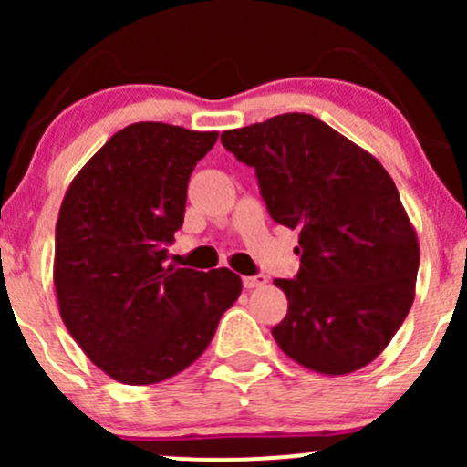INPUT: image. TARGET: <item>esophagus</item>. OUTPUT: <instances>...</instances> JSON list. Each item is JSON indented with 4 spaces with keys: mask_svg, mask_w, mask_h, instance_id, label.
<instances>
[{
    "mask_svg": "<svg viewBox=\"0 0 467 467\" xmlns=\"http://www.w3.org/2000/svg\"><path fill=\"white\" fill-rule=\"evenodd\" d=\"M265 283H267V276H264V275H256V276H244V287H245V289L264 287Z\"/></svg>",
    "mask_w": 467,
    "mask_h": 467,
    "instance_id": "esophagus-1",
    "label": "esophagus"
}]
</instances>
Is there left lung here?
I'll list each match as a JSON object with an SVG mask.
<instances>
[{"label":"left lung","instance_id":"1","mask_svg":"<svg viewBox=\"0 0 467 467\" xmlns=\"http://www.w3.org/2000/svg\"><path fill=\"white\" fill-rule=\"evenodd\" d=\"M222 144L254 166L270 217L301 233V270L275 281L287 296L276 345L323 375L367 367L404 323L420 267V241L387 169L298 111L223 131Z\"/></svg>","mask_w":467,"mask_h":467}]
</instances>
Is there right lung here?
<instances>
[{
  "mask_svg": "<svg viewBox=\"0 0 467 467\" xmlns=\"http://www.w3.org/2000/svg\"><path fill=\"white\" fill-rule=\"evenodd\" d=\"M217 131L133 122L78 171L55 234L58 312L85 356L116 382L147 387L206 351L241 294L228 267L164 265L186 189Z\"/></svg>",
  "mask_w": 467,
  "mask_h": 467,
  "instance_id": "obj_1",
  "label": "right lung"
}]
</instances>
